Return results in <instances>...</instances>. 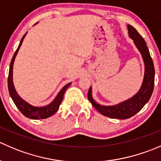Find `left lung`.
I'll use <instances>...</instances> for the list:
<instances>
[{
  "instance_id": "left-lung-1",
  "label": "left lung",
  "mask_w": 161,
  "mask_h": 161,
  "mask_svg": "<svg viewBox=\"0 0 161 161\" xmlns=\"http://www.w3.org/2000/svg\"><path fill=\"white\" fill-rule=\"evenodd\" d=\"M128 30L129 37L132 39L135 45L142 55L145 65L143 81L139 92L131 98L113 106H103L97 103L92 97L91 86L88 92V99L92 106L101 114L111 118L126 119L132 117L145 106L153 91L155 70L147 43L134 27L128 25Z\"/></svg>"
}]
</instances>
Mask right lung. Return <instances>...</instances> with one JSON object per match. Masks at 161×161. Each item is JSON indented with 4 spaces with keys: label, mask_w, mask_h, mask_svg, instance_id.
I'll return each mask as SVG.
<instances>
[{
    "label": "right lung",
    "mask_w": 161,
    "mask_h": 161,
    "mask_svg": "<svg viewBox=\"0 0 161 161\" xmlns=\"http://www.w3.org/2000/svg\"><path fill=\"white\" fill-rule=\"evenodd\" d=\"M26 33L22 36L20 43H19V47H18L16 51L14 52L12 59H11L10 69H9L8 78V91L11 99H12V100L14 101V104L16 105L18 109L21 111V113H22L24 116H25L26 118H31V119H44V118H49V117L52 116V115L54 114L58 111L60 104H61V102H62L64 92H65L66 90L69 88V86L71 85V82L68 83L67 85L64 86L61 89V91L58 92V94L57 95V97H55L54 100H53L50 104L44 107L32 106L30 103L25 101L22 97H19V95L17 93L15 89H14V84H13V64H14V59H15L16 55H17L18 52H19V50L20 49L21 45H22V42H23L24 38H25V36H26Z\"/></svg>",
    "instance_id": "add662e5"
}]
</instances>
